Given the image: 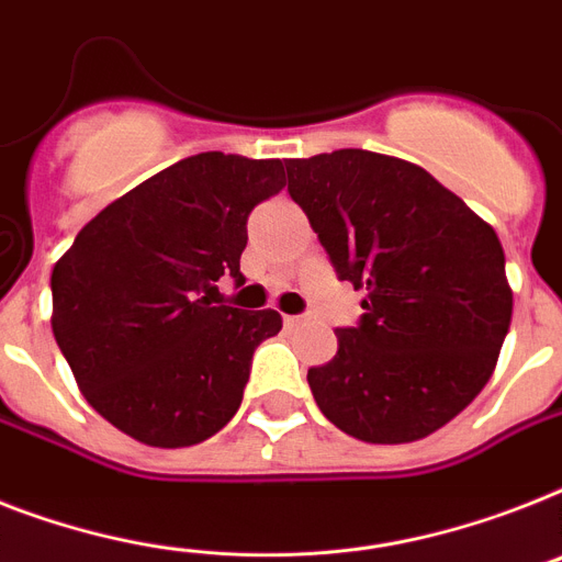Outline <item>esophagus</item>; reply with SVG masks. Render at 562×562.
<instances>
[{
    "label": "esophagus",
    "instance_id": "1",
    "mask_svg": "<svg viewBox=\"0 0 562 562\" xmlns=\"http://www.w3.org/2000/svg\"><path fill=\"white\" fill-rule=\"evenodd\" d=\"M300 323H303V317H300V314H285V326L289 328H296Z\"/></svg>",
    "mask_w": 562,
    "mask_h": 562
}]
</instances>
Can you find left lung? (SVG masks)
Masks as SVG:
<instances>
[{"instance_id":"8db88e82","label":"left lung","mask_w":562,"mask_h":562,"mask_svg":"<svg viewBox=\"0 0 562 562\" xmlns=\"http://www.w3.org/2000/svg\"><path fill=\"white\" fill-rule=\"evenodd\" d=\"M285 170L337 277L367 291L335 358L308 369L317 407L369 445L430 436L491 381L508 335L499 236L404 158L335 149Z\"/></svg>"}]
</instances>
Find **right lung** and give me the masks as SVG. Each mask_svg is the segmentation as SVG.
I'll return each instance as SVG.
<instances>
[{
	"label": "right lung",
	"mask_w": 562,
	"mask_h": 562,
	"mask_svg": "<svg viewBox=\"0 0 562 562\" xmlns=\"http://www.w3.org/2000/svg\"><path fill=\"white\" fill-rule=\"evenodd\" d=\"M285 187L280 158L199 153L103 207L52 271V328L83 398L149 447H190L236 415L273 308L213 305L245 282L248 216Z\"/></svg>",
	"instance_id": "obj_1"
}]
</instances>
